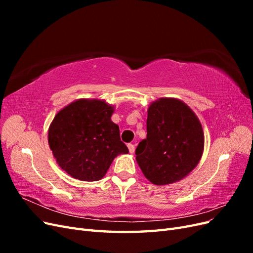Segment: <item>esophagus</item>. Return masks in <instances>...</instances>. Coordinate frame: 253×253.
Returning a JSON list of instances; mask_svg holds the SVG:
<instances>
[{
	"label": "esophagus",
	"instance_id": "esophagus-1",
	"mask_svg": "<svg viewBox=\"0 0 253 253\" xmlns=\"http://www.w3.org/2000/svg\"><path fill=\"white\" fill-rule=\"evenodd\" d=\"M127 148H128V152L131 153V154H133V153L135 152V145L132 144V143H128L127 144Z\"/></svg>",
	"mask_w": 253,
	"mask_h": 253
}]
</instances>
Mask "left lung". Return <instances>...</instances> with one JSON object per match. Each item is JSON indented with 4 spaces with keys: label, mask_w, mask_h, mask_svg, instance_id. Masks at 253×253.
<instances>
[{
    "label": "left lung",
    "mask_w": 253,
    "mask_h": 253,
    "mask_svg": "<svg viewBox=\"0 0 253 253\" xmlns=\"http://www.w3.org/2000/svg\"><path fill=\"white\" fill-rule=\"evenodd\" d=\"M147 138L136 149V162L157 186L177 182L200 163L205 147L196 114L177 98H159L148 109Z\"/></svg>",
    "instance_id": "left-lung-1"
}]
</instances>
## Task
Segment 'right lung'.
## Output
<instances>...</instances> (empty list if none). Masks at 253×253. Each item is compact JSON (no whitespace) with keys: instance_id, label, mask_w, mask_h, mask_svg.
Wrapping results in <instances>:
<instances>
[{"instance_id":"add662e5","label":"right lung","mask_w":253,"mask_h":253,"mask_svg":"<svg viewBox=\"0 0 253 253\" xmlns=\"http://www.w3.org/2000/svg\"><path fill=\"white\" fill-rule=\"evenodd\" d=\"M115 106L103 99L81 98L60 110L48 127V144L64 172L82 181L103 178L115 157L127 154Z\"/></svg>"}]
</instances>
